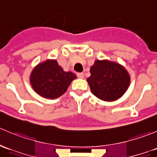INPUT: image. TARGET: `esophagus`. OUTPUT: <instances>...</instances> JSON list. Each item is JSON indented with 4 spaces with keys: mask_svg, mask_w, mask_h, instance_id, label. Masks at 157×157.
I'll return each instance as SVG.
<instances>
[{
    "mask_svg": "<svg viewBox=\"0 0 157 157\" xmlns=\"http://www.w3.org/2000/svg\"><path fill=\"white\" fill-rule=\"evenodd\" d=\"M77 76L78 78H80V79H83V77H84V74H83V73H78V74H77Z\"/></svg>",
    "mask_w": 157,
    "mask_h": 157,
    "instance_id": "34e87169",
    "label": "esophagus"
}]
</instances>
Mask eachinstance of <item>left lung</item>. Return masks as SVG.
Returning a JSON list of instances; mask_svg holds the SVG:
<instances>
[{"label":"left lung","instance_id":"8db88e82","mask_svg":"<svg viewBox=\"0 0 157 157\" xmlns=\"http://www.w3.org/2000/svg\"><path fill=\"white\" fill-rule=\"evenodd\" d=\"M87 78L93 94L103 101H115L128 90L130 77L127 71L117 63L96 61Z\"/></svg>","mask_w":157,"mask_h":157}]
</instances>
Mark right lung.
<instances>
[{
  "label": "right lung",
  "mask_w": 157,
  "mask_h": 157,
  "mask_svg": "<svg viewBox=\"0 0 157 157\" xmlns=\"http://www.w3.org/2000/svg\"><path fill=\"white\" fill-rule=\"evenodd\" d=\"M76 78L72 72H65L55 60H48L33 69L30 82L35 91L48 99H56L64 94Z\"/></svg>",
  "instance_id": "add662e5"
}]
</instances>
